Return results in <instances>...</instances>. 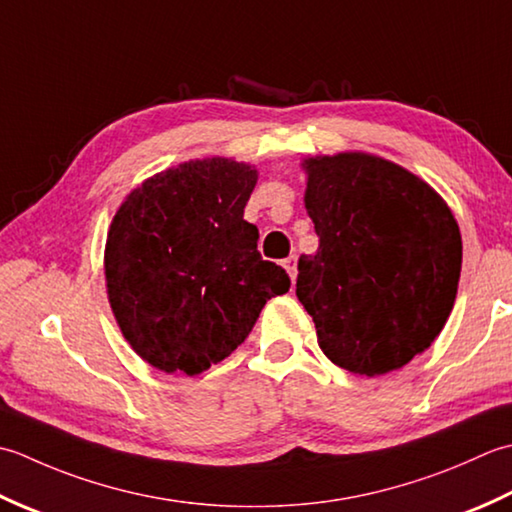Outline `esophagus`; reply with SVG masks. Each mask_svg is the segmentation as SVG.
Instances as JSON below:
<instances>
[{
	"mask_svg": "<svg viewBox=\"0 0 512 512\" xmlns=\"http://www.w3.org/2000/svg\"><path fill=\"white\" fill-rule=\"evenodd\" d=\"M285 269H287V274H289V278H291V283H294L296 280V276H298V267H296V256H289V258H285Z\"/></svg>",
	"mask_w": 512,
	"mask_h": 512,
	"instance_id": "esophagus-1",
	"label": "esophagus"
}]
</instances>
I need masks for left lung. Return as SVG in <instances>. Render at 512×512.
I'll return each mask as SVG.
<instances>
[{
  "label": "left lung",
  "mask_w": 512,
  "mask_h": 512,
  "mask_svg": "<svg viewBox=\"0 0 512 512\" xmlns=\"http://www.w3.org/2000/svg\"><path fill=\"white\" fill-rule=\"evenodd\" d=\"M305 207L320 238L300 256L296 296L325 356L351 373L402 369L440 336L462 271L451 207L380 156H311Z\"/></svg>",
  "instance_id": "obj_1"
}]
</instances>
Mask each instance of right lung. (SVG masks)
<instances>
[{
  "mask_svg": "<svg viewBox=\"0 0 512 512\" xmlns=\"http://www.w3.org/2000/svg\"><path fill=\"white\" fill-rule=\"evenodd\" d=\"M258 181L223 156L187 161L132 190L112 218L103 269L112 314L139 356L198 375L241 344L265 302L289 291L263 260L245 205Z\"/></svg>",
  "mask_w": 512,
  "mask_h": 512,
  "instance_id": "1",
  "label": "right lung"
}]
</instances>
